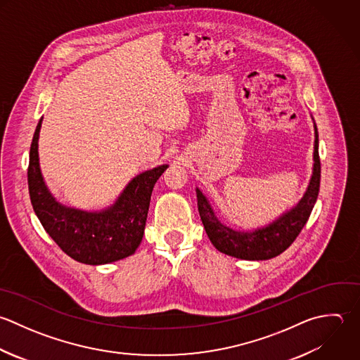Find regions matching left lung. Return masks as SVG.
<instances>
[{"mask_svg":"<svg viewBox=\"0 0 360 360\" xmlns=\"http://www.w3.org/2000/svg\"><path fill=\"white\" fill-rule=\"evenodd\" d=\"M320 179L321 162L319 155V131L316 126L314 171L309 189L296 207L285 213L268 227L255 230L252 233H241L226 227L214 216L209 202L202 195V192L196 189L199 214L212 244L223 254L248 261H264L281 255L293 244V241L306 226L317 202Z\"/></svg>","mask_w":360,"mask_h":360,"instance_id":"1","label":"left lung"}]
</instances>
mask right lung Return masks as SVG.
I'll return each instance as SVG.
<instances>
[{"label":"right lung","instance_id":"right-lung-1","mask_svg":"<svg viewBox=\"0 0 360 360\" xmlns=\"http://www.w3.org/2000/svg\"><path fill=\"white\" fill-rule=\"evenodd\" d=\"M39 120L29 153L27 185L33 210L46 233L72 259L102 265L123 259L141 243L150 199L157 179L168 168L160 165L136 176L117 202L105 212L88 213L61 206L47 191L37 157Z\"/></svg>","mask_w":360,"mask_h":360}]
</instances>
